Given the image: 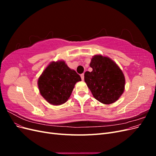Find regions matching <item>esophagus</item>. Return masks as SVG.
<instances>
[{"label": "esophagus", "mask_w": 156, "mask_h": 156, "mask_svg": "<svg viewBox=\"0 0 156 156\" xmlns=\"http://www.w3.org/2000/svg\"><path fill=\"white\" fill-rule=\"evenodd\" d=\"M81 79L83 81V80H84V74L83 73L81 75Z\"/></svg>", "instance_id": "esophagus-1"}]
</instances>
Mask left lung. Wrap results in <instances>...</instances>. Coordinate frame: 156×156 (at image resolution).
<instances>
[{"label":"left lung","instance_id":"1","mask_svg":"<svg viewBox=\"0 0 156 156\" xmlns=\"http://www.w3.org/2000/svg\"><path fill=\"white\" fill-rule=\"evenodd\" d=\"M90 66L92 71L84 73V81L93 96L103 104L119 100L124 90L125 77L116 64L100 55L92 58Z\"/></svg>","mask_w":156,"mask_h":156}]
</instances>
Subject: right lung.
I'll use <instances>...</instances> for the list:
<instances>
[{"mask_svg": "<svg viewBox=\"0 0 156 156\" xmlns=\"http://www.w3.org/2000/svg\"><path fill=\"white\" fill-rule=\"evenodd\" d=\"M81 81L75 70L64 61L53 62L45 68L37 81L41 95L54 105L63 104L71 96L75 84Z\"/></svg>", "mask_w": 156, "mask_h": 156, "instance_id": "obj_1", "label": "right lung"}]
</instances>
